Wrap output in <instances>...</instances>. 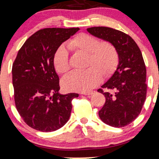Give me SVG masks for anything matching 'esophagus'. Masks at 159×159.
<instances>
[{
    "instance_id": "esophagus-1",
    "label": "esophagus",
    "mask_w": 159,
    "mask_h": 159,
    "mask_svg": "<svg viewBox=\"0 0 159 159\" xmlns=\"http://www.w3.org/2000/svg\"><path fill=\"white\" fill-rule=\"evenodd\" d=\"M95 91H89V92H83V95H86V96H89V95H92L93 94V93H94Z\"/></svg>"
}]
</instances>
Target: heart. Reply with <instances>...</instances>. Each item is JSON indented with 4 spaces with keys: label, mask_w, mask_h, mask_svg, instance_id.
<instances>
[{
    "label": "heart",
    "mask_w": 159,
    "mask_h": 159,
    "mask_svg": "<svg viewBox=\"0 0 159 159\" xmlns=\"http://www.w3.org/2000/svg\"><path fill=\"white\" fill-rule=\"evenodd\" d=\"M69 50L88 54L87 68L83 72L73 71L64 76L62 85L71 91L88 92L100 83L102 74L111 75L119 64V54L114 45L99 40L91 35L81 33L70 39L66 44ZM53 64L59 74H65L70 69L67 50L60 46L53 57Z\"/></svg>",
    "instance_id": "b5f03b06"
}]
</instances>
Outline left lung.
Returning a JSON list of instances; mask_svg holds the SVG:
<instances>
[{
	"label": "left lung",
	"mask_w": 159,
	"mask_h": 159,
	"mask_svg": "<svg viewBox=\"0 0 159 159\" xmlns=\"http://www.w3.org/2000/svg\"><path fill=\"white\" fill-rule=\"evenodd\" d=\"M90 34L114 45L119 54V64L110 79L102 86L111 92L98 89L105 97L99 111L101 120L114 127H122L137 118L146 99V67L142 52L128 34L109 28L87 29Z\"/></svg>",
	"instance_id": "obj_1"
}]
</instances>
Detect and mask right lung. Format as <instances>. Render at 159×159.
<instances>
[{
  "label": "right lung",
  "instance_id": "add662e5",
  "mask_svg": "<svg viewBox=\"0 0 159 159\" xmlns=\"http://www.w3.org/2000/svg\"><path fill=\"white\" fill-rule=\"evenodd\" d=\"M79 28L40 29L27 39L12 65L15 106L23 121L35 130L52 132L69 119L71 101L79 94L59 93L53 64L56 50Z\"/></svg>",
  "mask_w": 159,
  "mask_h": 159
}]
</instances>
